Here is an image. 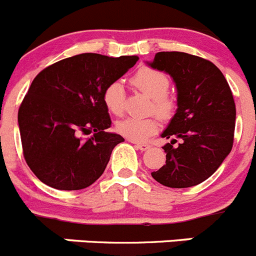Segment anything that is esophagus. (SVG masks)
<instances>
[{
	"label": "esophagus",
	"instance_id": "1",
	"mask_svg": "<svg viewBox=\"0 0 256 256\" xmlns=\"http://www.w3.org/2000/svg\"><path fill=\"white\" fill-rule=\"evenodd\" d=\"M132 143H133L134 146H136V148H138L139 150H142V152H144V150H146V149L150 148V146H149V144H146V143H136V142H132Z\"/></svg>",
	"mask_w": 256,
	"mask_h": 256
}]
</instances>
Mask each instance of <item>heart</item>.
<instances>
[{
	"label": "heart",
	"mask_w": 256,
	"mask_h": 256,
	"mask_svg": "<svg viewBox=\"0 0 256 256\" xmlns=\"http://www.w3.org/2000/svg\"><path fill=\"white\" fill-rule=\"evenodd\" d=\"M132 84L140 93L150 98L153 110L160 117L166 118L173 112L174 103L168 97L169 80L163 72L153 68L143 67L134 73ZM103 102L110 113L122 114L124 108V88L122 82L114 80L110 83L103 93ZM117 132L133 142H143L158 129V120L154 117L134 118L128 117L117 123Z\"/></svg>",
	"instance_id": "obj_1"
}]
</instances>
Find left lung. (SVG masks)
<instances>
[{"label":"left lung","instance_id":"1","mask_svg":"<svg viewBox=\"0 0 256 256\" xmlns=\"http://www.w3.org/2000/svg\"><path fill=\"white\" fill-rule=\"evenodd\" d=\"M146 64L176 84L178 108L160 136L181 139L178 147L174 138L163 146L166 164L152 176L169 188L200 184L232 148L236 110L229 84L214 63L189 53L158 52Z\"/></svg>","mask_w":256,"mask_h":256}]
</instances>
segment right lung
<instances>
[{
    "mask_svg": "<svg viewBox=\"0 0 256 256\" xmlns=\"http://www.w3.org/2000/svg\"><path fill=\"white\" fill-rule=\"evenodd\" d=\"M136 60L82 53L37 74L20 107L18 127L26 163L42 183L80 190L102 176L114 146L124 142L106 132L112 120L103 93ZM90 132V138L80 136Z\"/></svg>",
    "mask_w": 256,
    "mask_h": 256,
    "instance_id": "right-lung-1",
    "label": "right lung"
}]
</instances>
